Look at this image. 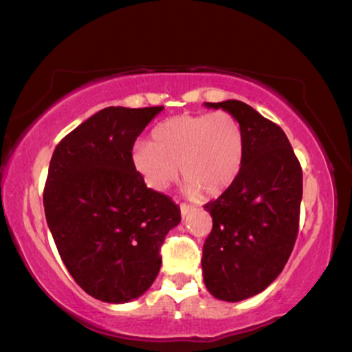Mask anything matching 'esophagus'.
Wrapping results in <instances>:
<instances>
[{"instance_id": "obj_1", "label": "esophagus", "mask_w": 352, "mask_h": 352, "mask_svg": "<svg viewBox=\"0 0 352 352\" xmlns=\"http://www.w3.org/2000/svg\"><path fill=\"white\" fill-rule=\"evenodd\" d=\"M179 208H181V215H182V218H184L189 212H192V207H190V205H187V204H181Z\"/></svg>"}]
</instances>
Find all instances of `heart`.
<instances>
[{"label":"heart","mask_w":352,"mask_h":352,"mask_svg":"<svg viewBox=\"0 0 352 352\" xmlns=\"http://www.w3.org/2000/svg\"><path fill=\"white\" fill-rule=\"evenodd\" d=\"M243 126L228 111L179 115L160 122L152 142H135L131 162L150 189L163 192L181 175L189 195L217 197L236 181L244 162Z\"/></svg>","instance_id":"heart-1"}]
</instances>
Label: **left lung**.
I'll use <instances>...</instances> for the list:
<instances>
[{
  "label": "left lung",
  "instance_id": "8db88e82",
  "mask_svg": "<svg viewBox=\"0 0 352 352\" xmlns=\"http://www.w3.org/2000/svg\"><path fill=\"white\" fill-rule=\"evenodd\" d=\"M243 126L244 162L236 181L205 205L213 228L202 250L204 283L217 299L262 293L285 268L299 231L302 170L283 129L239 100L205 103Z\"/></svg>",
  "mask_w": 352,
  "mask_h": 352
}]
</instances>
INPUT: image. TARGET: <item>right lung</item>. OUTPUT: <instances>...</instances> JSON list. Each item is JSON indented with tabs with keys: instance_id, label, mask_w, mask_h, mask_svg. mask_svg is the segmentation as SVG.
<instances>
[{
	"instance_id": "obj_1",
	"label": "right lung",
	"mask_w": 352,
	"mask_h": 352,
	"mask_svg": "<svg viewBox=\"0 0 352 352\" xmlns=\"http://www.w3.org/2000/svg\"><path fill=\"white\" fill-rule=\"evenodd\" d=\"M163 107H108L54 148L45 217L63 262L87 294L122 304L142 296L162 267L163 241L181 221L165 194L148 189L131 150Z\"/></svg>"
}]
</instances>
